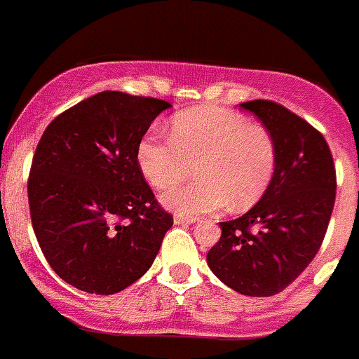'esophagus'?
Here are the masks:
<instances>
[{"instance_id": "esophagus-1", "label": "esophagus", "mask_w": 359, "mask_h": 359, "mask_svg": "<svg viewBox=\"0 0 359 359\" xmlns=\"http://www.w3.org/2000/svg\"><path fill=\"white\" fill-rule=\"evenodd\" d=\"M195 220H197L195 217H184V215H175L173 217V222L175 224H193Z\"/></svg>"}]
</instances>
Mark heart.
<instances>
[{"label": "heart", "mask_w": 359, "mask_h": 359, "mask_svg": "<svg viewBox=\"0 0 359 359\" xmlns=\"http://www.w3.org/2000/svg\"><path fill=\"white\" fill-rule=\"evenodd\" d=\"M278 146L266 126L220 106H195L177 111L168 126V141L146 137L137 146V166L154 189H168L188 175L198 179L164 195V204L179 215L210 213L227 204L248 211L273 182Z\"/></svg>", "instance_id": "obj_1"}]
</instances>
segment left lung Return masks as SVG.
<instances>
[{
	"instance_id": "obj_1",
	"label": "left lung",
	"mask_w": 359,
	"mask_h": 359,
	"mask_svg": "<svg viewBox=\"0 0 359 359\" xmlns=\"http://www.w3.org/2000/svg\"><path fill=\"white\" fill-rule=\"evenodd\" d=\"M273 133L278 164L266 195L245 215L220 222L208 266L240 294L282 292L316 257L336 198V168L316 128L267 99L242 102Z\"/></svg>"
}]
</instances>
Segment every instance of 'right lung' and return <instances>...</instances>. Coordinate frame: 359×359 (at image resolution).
Wrapping results in <instances>:
<instances>
[{
  "mask_svg": "<svg viewBox=\"0 0 359 359\" xmlns=\"http://www.w3.org/2000/svg\"><path fill=\"white\" fill-rule=\"evenodd\" d=\"M170 102L101 92L59 114L29 177L32 227L59 278L114 294L141 278L173 226L137 166V146Z\"/></svg>",
  "mask_w": 359,
  "mask_h": 359,
  "instance_id": "add662e5",
  "label": "right lung"
}]
</instances>
